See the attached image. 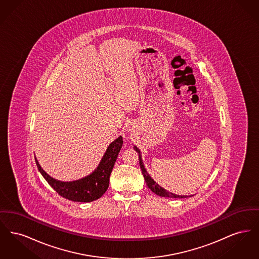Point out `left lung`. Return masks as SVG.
Wrapping results in <instances>:
<instances>
[{
  "mask_svg": "<svg viewBox=\"0 0 259 259\" xmlns=\"http://www.w3.org/2000/svg\"><path fill=\"white\" fill-rule=\"evenodd\" d=\"M134 149H135L136 151L139 153V160H140V166H141V169H142V172H143V176H144V178H145V181H146V183H147V185L148 186V188L153 192V193H155L156 195H158V196H161V197H170V198H187L188 196H185V195H177V194H174L172 192H169V191H167L166 189H164L163 187H161L160 185H157L152 179H151V177L148 175V172H147V170H146V168H145V165H144V163H143V160H142V154H141V151H140V149L137 148V147H134Z\"/></svg>",
  "mask_w": 259,
  "mask_h": 259,
  "instance_id": "obj_1",
  "label": "left lung"
}]
</instances>
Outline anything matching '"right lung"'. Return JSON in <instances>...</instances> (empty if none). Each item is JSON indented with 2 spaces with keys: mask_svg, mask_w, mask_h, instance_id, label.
Segmentation results:
<instances>
[{
  "mask_svg": "<svg viewBox=\"0 0 259 259\" xmlns=\"http://www.w3.org/2000/svg\"><path fill=\"white\" fill-rule=\"evenodd\" d=\"M122 137L119 136L108 147L97 169L85 178L74 182H61L53 179L42 170L37 158L35 159L39 172L60 196L74 202L87 203L102 197V195L107 191L110 176L117 155L122 148Z\"/></svg>",
  "mask_w": 259,
  "mask_h": 259,
  "instance_id": "right-lung-1",
  "label": "right lung"
}]
</instances>
